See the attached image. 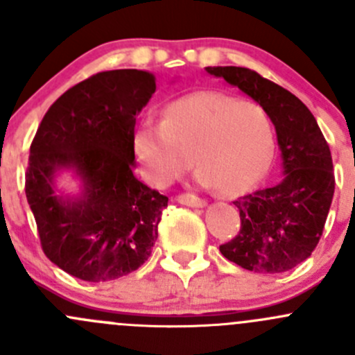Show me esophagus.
<instances>
[{"mask_svg": "<svg viewBox=\"0 0 355 355\" xmlns=\"http://www.w3.org/2000/svg\"><path fill=\"white\" fill-rule=\"evenodd\" d=\"M175 199H177V202L185 204V206H191V207H202V206H206V200L198 198V196H196V194H178Z\"/></svg>", "mask_w": 355, "mask_h": 355, "instance_id": "34e87169", "label": "esophagus"}]
</instances>
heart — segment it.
Listing matches in <instances>:
<instances>
[{
    "label": "heart",
    "instance_id": "b5f03b06",
    "mask_svg": "<svg viewBox=\"0 0 355 355\" xmlns=\"http://www.w3.org/2000/svg\"><path fill=\"white\" fill-rule=\"evenodd\" d=\"M135 153L149 178L166 185L191 168L223 194H242L259 182L273 153V130L257 103L216 91L175 99L164 120H146L135 132Z\"/></svg>",
    "mask_w": 355,
    "mask_h": 355
}]
</instances>
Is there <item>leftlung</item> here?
I'll use <instances>...</instances> for the list:
<instances>
[{
	"label": "left lung",
	"mask_w": 355,
	"mask_h": 355,
	"mask_svg": "<svg viewBox=\"0 0 355 355\" xmlns=\"http://www.w3.org/2000/svg\"><path fill=\"white\" fill-rule=\"evenodd\" d=\"M259 103L277 130L284 180L234 200L241 228L220 252L256 273H284L316 249L333 192L335 173L330 146L307 106L282 85L244 67H207Z\"/></svg>",
	"instance_id": "left-lung-1"
}]
</instances>
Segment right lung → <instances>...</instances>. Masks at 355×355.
<instances>
[{
    "label": "right lung",
    "instance_id": "add662e5",
    "mask_svg": "<svg viewBox=\"0 0 355 355\" xmlns=\"http://www.w3.org/2000/svg\"><path fill=\"white\" fill-rule=\"evenodd\" d=\"M156 91L142 70L99 71L63 92L31 144L25 196L46 257L84 282H110L151 256L166 196L134 177L135 118ZM75 167L80 200L54 194L52 177Z\"/></svg>",
    "mask_w": 355,
    "mask_h": 355
}]
</instances>
